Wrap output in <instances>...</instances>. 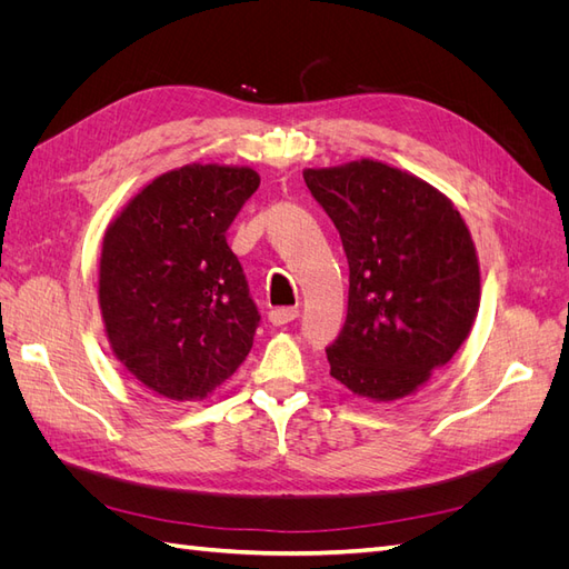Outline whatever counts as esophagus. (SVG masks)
Segmentation results:
<instances>
[{"label": "esophagus", "instance_id": "esophagus-1", "mask_svg": "<svg viewBox=\"0 0 569 569\" xmlns=\"http://www.w3.org/2000/svg\"><path fill=\"white\" fill-rule=\"evenodd\" d=\"M299 318V308H295V306H280V308H272V311L268 313V320L272 322V325H287V322H291V320H297Z\"/></svg>", "mask_w": 569, "mask_h": 569}]
</instances>
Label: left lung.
Returning a JSON list of instances; mask_svg holds the SVG:
<instances>
[{"label": "left lung", "mask_w": 569, "mask_h": 569, "mask_svg": "<svg viewBox=\"0 0 569 569\" xmlns=\"http://www.w3.org/2000/svg\"><path fill=\"white\" fill-rule=\"evenodd\" d=\"M349 261V313L327 347L330 375L372 401L422 387L468 339L479 263L456 206L380 161L303 170Z\"/></svg>", "instance_id": "8db88e82"}]
</instances>
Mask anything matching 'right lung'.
<instances>
[{
  "label": "right lung",
  "instance_id": "obj_1",
  "mask_svg": "<svg viewBox=\"0 0 569 569\" xmlns=\"http://www.w3.org/2000/svg\"><path fill=\"white\" fill-rule=\"evenodd\" d=\"M258 184L251 168L189 163L151 180L104 234L109 343L166 399H203L253 347L261 316L226 232Z\"/></svg>",
  "mask_w": 569,
  "mask_h": 569
}]
</instances>
